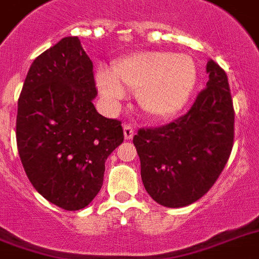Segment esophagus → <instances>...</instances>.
Masks as SVG:
<instances>
[{
    "instance_id": "esophagus-1",
    "label": "esophagus",
    "mask_w": 259,
    "mask_h": 259,
    "mask_svg": "<svg viewBox=\"0 0 259 259\" xmlns=\"http://www.w3.org/2000/svg\"><path fill=\"white\" fill-rule=\"evenodd\" d=\"M134 136V129L130 125H123V137H125V140H132Z\"/></svg>"
}]
</instances>
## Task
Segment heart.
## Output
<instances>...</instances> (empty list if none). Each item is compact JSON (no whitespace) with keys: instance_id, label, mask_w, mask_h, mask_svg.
I'll return each instance as SVG.
<instances>
[{"instance_id":"b5f03b06","label":"heart","mask_w":259,"mask_h":259,"mask_svg":"<svg viewBox=\"0 0 259 259\" xmlns=\"http://www.w3.org/2000/svg\"><path fill=\"white\" fill-rule=\"evenodd\" d=\"M196 79V66L188 55L142 51L118 60L111 75H98V89L111 102L121 101L125 91L137 93L148 117L166 119L184 107Z\"/></svg>"}]
</instances>
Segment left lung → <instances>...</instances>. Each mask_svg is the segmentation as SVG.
Masks as SVG:
<instances>
[{"mask_svg": "<svg viewBox=\"0 0 259 259\" xmlns=\"http://www.w3.org/2000/svg\"><path fill=\"white\" fill-rule=\"evenodd\" d=\"M208 82L188 113L157 129H140L133 144L146 192L179 208L199 200L217 181L234 144V107L227 75L213 60Z\"/></svg>", "mask_w": 259, "mask_h": 259, "instance_id": "obj_1", "label": "left lung"}]
</instances>
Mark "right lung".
Returning a JSON list of instances; mask_svg holds the SVG:
<instances>
[{
	"mask_svg": "<svg viewBox=\"0 0 259 259\" xmlns=\"http://www.w3.org/2000/svg\"><path fill=\"white\" fill-rule=\"evenodd\" d=\"M97 94L93 62L68 36L34 59L18 98L16 138L26 176L67 211L93 201L106 160L123 142L121 122L95 109Z\"/></svg>",
	"mask_w": 259,
	"mask_h": 259,
	"instance_id": "1",
	"label": "right lung"
}]
</instances>
